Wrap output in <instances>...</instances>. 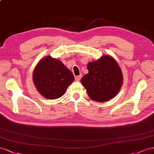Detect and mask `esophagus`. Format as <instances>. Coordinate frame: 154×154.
Instances as JSON below:
<instances>
[{
    "instance_id": "obj_1",
    "label": "esophagus",
    "mask_w": 154,
    "mask_h": 154,
    "mask_svg": "<svg viewBox=\"0 0 154 154\" xmlns=\"http://www.w3.org/2000/svg\"><path fill=\"white\" fill-rule=\"evenodd\" d=\"M81 78H82V75H78L75 77V80L77 81H80V80L81 79Z\"/></svg>"
}]
</instances>
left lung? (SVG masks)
<instances>
[{"instance_id":"obj_1","label":"left lung","mask_w":154,"mask_h":154,"mask_svg":"<svg viewBox=\"0 0 154 154\" xmlns=\"http://www.w3.org/2000/svg\"><path fill=\"white\" fill-rule=\"evenodd\" d=\"M88 73L82 77L81 83L90 98L103 103L117 95L123 83L122 71L117 61L110 55H103L87 65Z\"/></svg>"}]
</instances>
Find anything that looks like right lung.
<instances>
[{
    "instance_id": "right-lung-1",
    "label": "right lung",
    "mask_w": 154,
    "mask_h": 154,
    "mask_svg": "<svg viewBox=\"0 0 154 154\" xmlns=\"http://www.w3.org/2000/svg\"><path fill=\"white\" fill-rule=\"evenodd\" d=\"M72 72L60 60L46 56L35 67L33 81L44 97L56 99L62 97L74 81Z\"/></svg>"
}]
</instances>
